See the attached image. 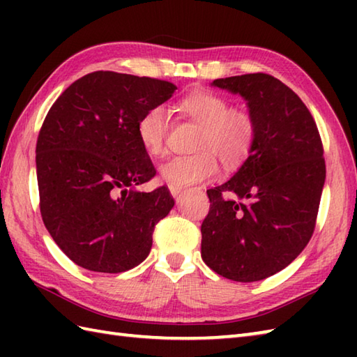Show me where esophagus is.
Masks as SVG:
<instances>
[{"mask_svg":"<svg viewBox=\"0 0 357 357\" xmlns=\"http://www.w3.org/2000/svg\"><path fill=\"white\" fill-rule=\"evenodd\" d=\"M169 190L172 193L173 198H176V196H179L181 193H183V188L181 187H176V185H169Z\"/></svg>","mask_w":357,"mask_h":357,"instance_id":"1","label":"esophagus"}]
</instances>
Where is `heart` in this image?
Returning <instances> with one entry per match:
<instances>
[{
  "label": "heart",
  "instance_id": "1",
  "mask_svg": "<svg viewBox=\"0 0 357 357\" xmlns=\"http://www.w3.org/2000/svg\"><path fill=\"white\" fill-rule=\"evenodd\" d=\"M185 115L202 126L196 150L190 156H176L161 165L159 174L169 185L187 187L213 179L218 174V159L225 165L239 164L256 139L255 118L244 109L230 107L225 98L211 92H195L181 101ZM170 113L164 105H155L141 116L138 138L150 156L165 155Z\"/></svg>",
  "mask_w": 357,
  "mask_h": 357
}]
</instances>
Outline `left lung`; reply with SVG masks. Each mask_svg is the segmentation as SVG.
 Wrapping results in <instances>:
<instances>
[{"label": "left lung", "instance_id": "obj_1", "mask_svg": "<svg viewBox=\"0 0 357 357\" xmlns=\"http://www.w3.org/2000/svg\"><path fill=\"white\" fill-rule=\"evenodd\" d=\"M211 86L244 98L256 139L233 178L207 190L201 256L218 275L255 282L290 265L312 238L325 183L324 147L307 105L271 75Z\"/></svg>", "mask_w": 357, "mask_h": 357}]
</instances>
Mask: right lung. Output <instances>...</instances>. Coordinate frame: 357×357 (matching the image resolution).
<instances>
[{
    "instance_id": "right-lung-1",
    "label": "right lung",
    "mask_w": 357,
    "mask_h": 357,
    "mask_svg": "<svg viewBox=\"0 0 357 357\" xmlns=\"http://www.w3.org/2000/svg\"><path fill=\"white\" fill-rule=\"evenodd\" d=\"M174 90L169 81L98 70L67 87L45 116L36 141L41 216L79 267L121 273L149 256L155 225L174 201L164 185L135 188L156 174L138 123Z\"/></svg>"
}]
</instances>
